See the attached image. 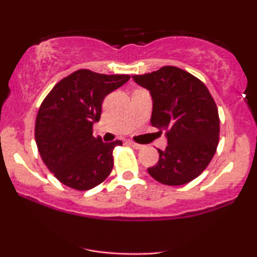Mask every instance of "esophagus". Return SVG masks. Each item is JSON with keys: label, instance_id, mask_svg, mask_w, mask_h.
<instances>
[{"label": "esophagus", "instance_id": "34e87169", "mask_svg": "<svg viewBox=\"0 0 257 257\" xmlns=\"http://www.w3.org/2000/svg\"><path fill=\"white\" fill-rule=\"evenodd\" d=\"M129 145H132L133 147H134V149H137V150H141L144 147L143 145H140V144L134 143V141H129Z\"/></svg>", "mask_w": 257, "mask_h": 257}]
</instances>
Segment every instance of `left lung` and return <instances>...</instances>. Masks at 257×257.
Segmentation results:
<instances>
[{
  "instance_id": "1",
  "label": "left lung",
  "mask_w": 257,
  "mask_h": 257,
  "mask_svg": "<svg viewBox=\"0 0 257 257\" xmlns=\"http://www.w3.org/2000/svg\"><path fill=\"white\" fill-rule=\"evenodd\" d=\"M150 90L153 107L151 124L166 131L168 146L158 149L159 159L147 169L158 182L180 186L204 172L219 145V111L200 79L175 66L133 76Z\"/></svg>"
}]
</instances>
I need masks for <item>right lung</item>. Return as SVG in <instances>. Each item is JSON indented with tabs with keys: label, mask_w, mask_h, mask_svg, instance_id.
I'll return each mask as SVG.
<instances>
[{
	"label": "right lung",
	"mask_w": 257,
	"mask_h": 257,
	"mask_svg": "<svg viewBox=\"0 0 257 257\" xmlns=\"http://www.w3.org/2000/svg\"><path fill=\"white\" fill-rule=\"evenodd\" d=\"M129 75L77 70L58 82L44 98L35 123L41 158L61 184L87 191L101 184L113 168V149L122 141L102 143L93 135L105 96Z\"/></svg>",
	"instance_id": "1"
}]
</instances>
